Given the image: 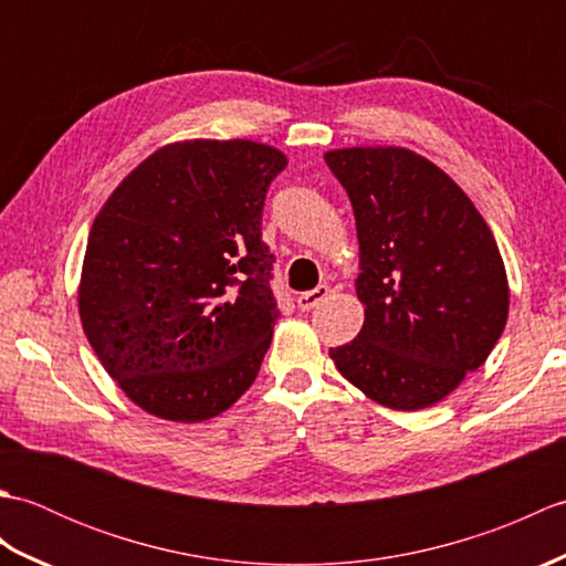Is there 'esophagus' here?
<instances>
[{
    "mask_svg": "<svg viewBox=\"0 0 566 566\" xmlns=\"http://www.w3.org/2000/svg\"><path fill=\"white\" fill-rule=\"evenodd\" d=\"M328 294H331V286L328 284H318L316 290L298 294L296 306L302 308V311H311V308H316L323 302V298H328Z\"/></svg>",
    "mask_w": 566,
    "mask_h": 566,
    "instance_id": "34e87169",
    "label": "esophagus"
}]
</instances>
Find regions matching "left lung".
Masks as SVG:
<instances>
[{
  "label": "left lung",
  "instance_id": "obj_1",
  "mask_svg": "<svg viewBox=\"0 0 566 566\" xmlns=\"http://www.w3.org/2000/svg\"><path fill=\"white\" fill-rule=\"evenodd\" d=\"M350 197L365 323L331 347L340 375L394 411L442 401L486 363L509 318L494 233L464 191L413 150L326 153Z\"/></svg>",
  "mask_w": 566,
  "mask_h": 566
}]
</instances>
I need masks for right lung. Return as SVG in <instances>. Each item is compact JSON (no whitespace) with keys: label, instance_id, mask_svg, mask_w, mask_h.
I'll return each mask as SVG.
<instances>
[{"label":"right lung","instance_id":"right-lung-1","mask_svg":"<svg viewBox=\"0 0 566 566\" xmlns=\"http://www.w3.org/2000/svg\"><path fill=\"white\" fill-rule=\"evenodd\" d=\"M284 167L282 150L255 140L170 143L94 219L82 328L143 411L201 423L255 381L280 316L262 207Z\"/></svg>","mask_w":566,"mask_h":566}]
</instances>
